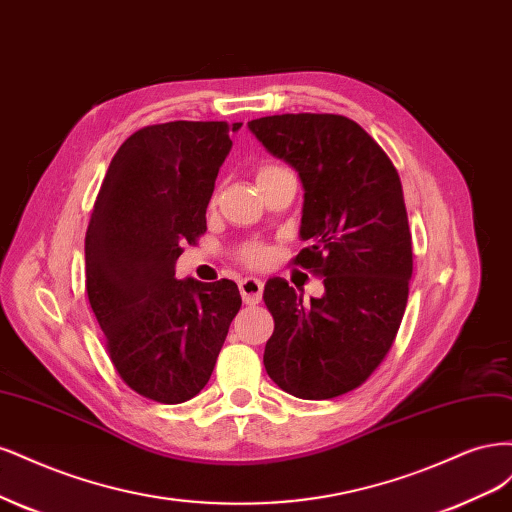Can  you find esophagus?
I'll return each instance as SVG.
<instances>
[{
  "label": "esophagus",
  "mask_w": 512,
  "mask_h": 512,
  "mask_svg": "<svg viewBox=\"0 0 512 512\" xmlns=\"http://www.w3.org/2000/svg\"><path fill=\"white\" fill-rule=\"evenodd\" d=\"M238 287H240V295H242L244 304H259L261 295H263L261 280H257V278H244V280H240Z\"/></svg>",
  "instance_id": "obj_1"
}]
</instances>
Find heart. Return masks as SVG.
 Returning a JSON list of instances; mask_svg holds the SVG:
<instances>
[{
    "mask_svg": "<svg viewBox=\"0 0 512 512\" xmlns=\"http://www.w3.org/2000/svg\"><path fill=\"white\" fill-rule=\"evenodd\" d=\"M270 168H276V166H263L259 172L270 170ZM268 257H270L268 249H263V246H259V244H251L240 251V261L249 268H263L268 263Z\"/></svg>",
    "mask_w": 512,
    "mask_h": 512,
    "instance_id": "b5f03b06",
    "label": "heart"
}]
</instances>
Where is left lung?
<instances>
[{"instance_id":"left-lung-1","label":"left lung","mask_w":512,"mask_h":512,"mask_svg":"<svg viewBox=\"0 0 512 512\" xmlns=\"http://www.w3.org/2000/svg\"><path fill=\"white\" fill-rule=\"evenodd\" d=\"M300 174L308 242L293 257L323 278L304 302L272 278L274 317L263 366L295 398L329 400L364 385L398 336L412 276V238L398 170L366 129L340 114H274L249 123Z\"/></svg>"}]
</instances>
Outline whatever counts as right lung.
I'll list each match as a JSON object with an SVG mask.
<instances>
[{"label":"right lung","mask_w":512,"mask_h":512,"mask_svg":"<svg viewBox=\"0 0 512 512\" xmlns=\"http://www.w3.org/2000/svg\"><path fill=\"white\" fill-rule=\"evenodd\" d=\"M242 123L172 121L131 134L112 157L85 238V287L121 381L161 404L210 381L242 306L234 280L174 278Z\"/></svg>","instance_id":"obj_1"}]
</instances>
